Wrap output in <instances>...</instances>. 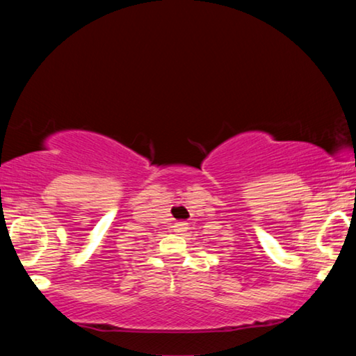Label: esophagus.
<instances>
[{"label": "esophagus", "mask_w": 356, "mask_h": 356, "mask_svg": "<svg viewBox=\"0 0 356 356\" xmlns=\"http://www.w3.org/2000/svg\"><path fill=\"white\" fill-rule=\"evenodd\" d=\"M174 227V232H177V234H184L186 229H188V222H185V221H177L176 225L172 226Z\"/></svg>", "instance_id": "obj_1"}]
</instances>
